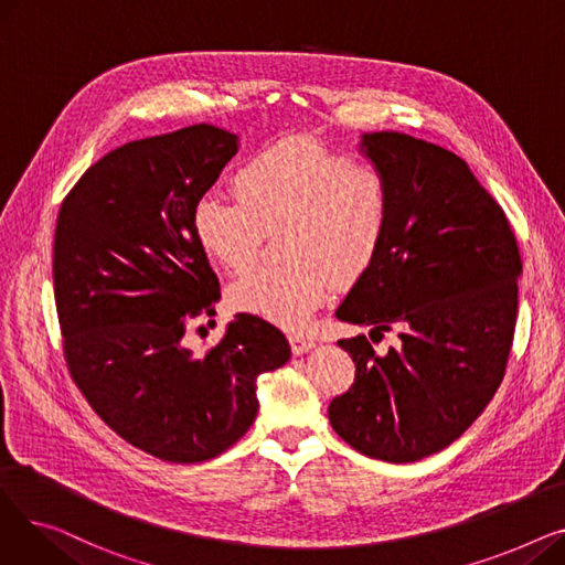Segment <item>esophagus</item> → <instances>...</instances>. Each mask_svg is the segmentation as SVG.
<instances>
[{
	"label": "esophagus",
	"mask_w": 565,
	"mask_h": 565,
	"mask_svg": "<svg viewBox=\"0 0 565 565\" xmlns=\"http://www.w3.org/2000/svg\"><path fill=\"white\" fill-rule=\"evenodd\" d=\"M288 343H290V350L292 354H305L313 348V341L302 337V334H288Z\"/></svg>",
	"instance_id": "esophagus-1"
}]
</instances>
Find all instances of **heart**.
I'll return each instance as SVG.
<instances>
[{"label": "heart", "mask_w": 565, "mask_h": 565, "mask_svg": "<svg viewBox=\"0 0 565 565\" xmlns=\"http://www.w3.org/2000/svg\"><path fill=\"white\" fill-rule=\"evenodd\" d=\"M235 196L203 194L192 231L207 258L241 273L284 226V265L256 267L231 286V305L284 330H300L341 286L366 275L394 220V188L373 164H354L309 137L254 153L235 173Z\"/></svg>", "instance_id": "obj_1"}]
</instances>
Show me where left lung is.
I'll list each match as a JSON object with an SVG mask.
<instances>
[{"instance_id": "1", "label": "left lung", "mask_w": 565, "mask_h": 565, "mask_svg": "<svg viewBox=\"0 0 565 565\" xmlns=\"http://www.w3.org/2000/svg\"><path fill=\"white\" fill-rule=\"evenodd\" d=\"M362 151L387 173V241L337 318L398 332L377 354L369 337L341 339L352 387L330 424L352 449L414 462L447 449L492 401L518 322L522 258L509 217L462 158L403 132L364 135Z\"/></svg>"}]
</instances>
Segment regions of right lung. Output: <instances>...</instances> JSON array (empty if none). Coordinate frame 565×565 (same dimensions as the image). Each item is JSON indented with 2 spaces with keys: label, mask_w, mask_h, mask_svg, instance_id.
Here are the masks:
<instances>
[{
  "label": "right lung",
  "mask_w": 565,
  "mask_h": 565,
  "mask_svg": "<svg viewBox=\"0 0 565 565\" xmlns=\"http://www.w3.org/2000/svg\"><path fill=\"white\" fill-rule=\"evenodd\" d=\"M235 153L237 137L207 124L130 141L58 207L52 277L68 373L116 435L164 462L233 447L256 419V377L290 358L275 324L249 313L203 354L185 345L220 300L192 207Z\"/></svg>",
  "instance_id": "add662e5"
}]
</instances>
